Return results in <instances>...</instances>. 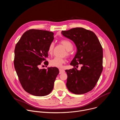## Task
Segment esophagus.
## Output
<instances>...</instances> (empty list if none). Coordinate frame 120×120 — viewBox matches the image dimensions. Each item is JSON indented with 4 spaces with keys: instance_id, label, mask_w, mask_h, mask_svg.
<instances>
[{
    "instance_id": "34e87169",
    "label": "esophagus",
    "mask_w": 120,
    "mask_h": 120,
    "mask_svg": "<svg viewBox=\"0 0 120 120\" xmlns=\"http://www.w3.org/2000/svg\"><path fill=\"white\" fill-rule=\"evenodd\" d=\"M64 70H63V69H59V74H62V73H64Z\"/></svg>"
}]
</instances>
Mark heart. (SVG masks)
<instances>
[{
	"label": "heart",
	"instance_id": "1",
	"mask_svg": "<svg viewBox=\"0 0 120 120\" xmlns=\"http://www.w3.org/2000/svg\"><path fill=\"white\" fill-rule=\"evenodd\" d=\"M65 48L66 49V56H69L70 51L72 50L73 48V45L72 43L69 40H62L60 41ZM55 45L54 43H51L48 46L47 52L49 55H52L54 49ZM66 55V54H65ZM65 63V59L64 58H61L59 57H56L54 58L51 59L50 61V64L51 66L56 67H61L62 65Z\"/></svg>",
	"mask_w": 120,
	"mask_h": 120
}]
</instances>
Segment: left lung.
<instances>
[{"label": "left lung", "instance_id": "obj_1", "mask_svg": "<svg viewBox=\"0 0 120 120\" xmlns=\"http://www.w3.org/2000/svg\"><path fill=\"white\" fill-rule=\"evenodd\" d=\"M62 35L71 40L77 47V53L70 64L77 67L66 70V87L71 93L82 94L91 91L95 86L102 72L103 51L95 34L82 27L62 31Z\"/></svg>", "mask_w": 120, "mask_h": 120}]
</instances>
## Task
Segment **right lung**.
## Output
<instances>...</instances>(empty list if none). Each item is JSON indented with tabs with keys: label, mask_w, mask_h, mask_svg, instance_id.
<instances>
[{
	"label": "right lung",
	"mask_w": 120,
	"mask_h": 120,
	"mask_svg": "<svg viewBox=\"0 0 120 120\" xmlns=\"http://www.w3.org/2000/svg\"><path fill=\"white\" fill-rule=\"evenodd\" d=\"M54 35L46 30L30 29L23 34L15 46V71L24 90L32 95L44 96L49 94L59 73L55 67L39 68L48 57V46L54 39Z\"/></svg>",
	"instance_id": "right-lung-1"
}]
</instances>
